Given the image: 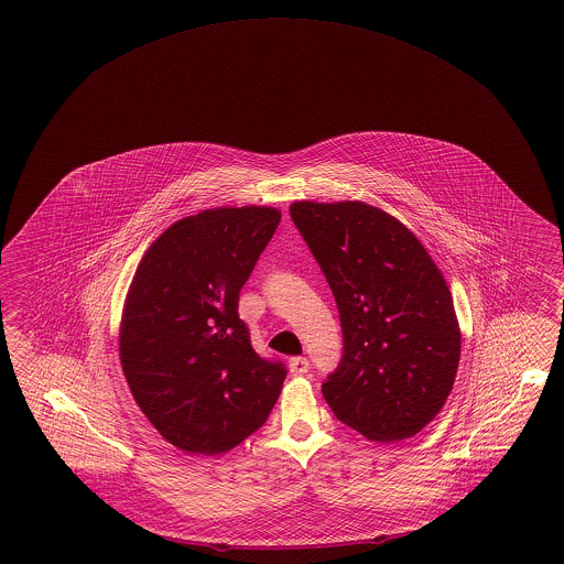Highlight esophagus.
<instances>
[{"label": "esophagus", "mask_w": 564, "mask_h": 564, "mask_svg": "<svg viewBox=\"0 0 564 564\" xmlns=\"http://www.w3.org/2000/svg\"><path fill=\"white\" fill-rule=\"evenodd\" d=\"M310 370V361L306 358H291L290 372L293 376H304Z\"/></svg>", "instance_id": "esophagus-1"}]
</instances>
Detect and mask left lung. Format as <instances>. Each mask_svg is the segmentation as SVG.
I'll return each instance as SVG.
<instances>
[{
	"instance_id": "8db88e82",
	"label": "left lung",
	"mask_w": 564,
	"mask_h": 564,
	"mask_svg": "<svg viewBox=\"0 0 564 564\" xmlns=\"http://www.w3.org/2000/svg\"><path fill=\"white\" fill-rule=\"evenodd\" d=\"M290 215L339 307L343 356L323 382L328 408L370 441L410 438L443 410L462 356L443 274L376 206L302 200Z\"/></svg>"
}]
</instances>
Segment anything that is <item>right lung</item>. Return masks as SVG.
Instances as JSON below:
<instances>
[{
  "mask_svg": "<svg viewBox=\"0 0 564 564\" xmlns=\"http://www.w3.org/2000/svg\"><path fill=\"white\" fill-rule=\"evenodd\" d=\"M271 206L208 208L173 223L138 264L120 359L138 408L173 446L219 455L257 432L288 370L260 358L239 291L273 238Z\"/></svg>",
  "mask_w": 564,
  "mask_h": 564,
  "instance_id": "1",
  "label": "right lung"
}]
</instances>
